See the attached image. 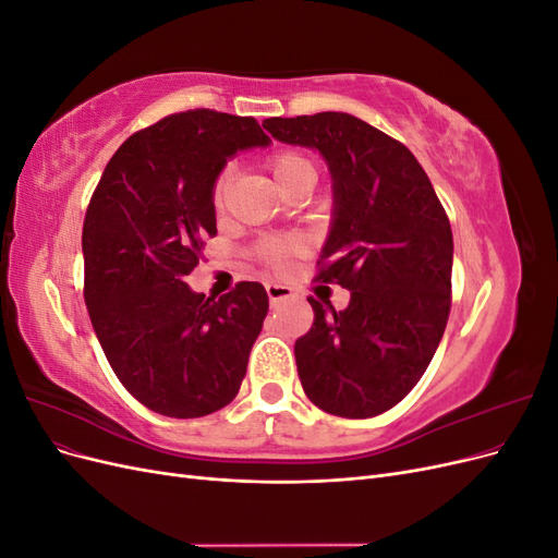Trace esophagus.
Segmentation results:
<instances>
[{
	"instance_id": "1",
	"label": "esophagus",
	"mask_w": 558,
	"mask_h": 558,
	"mask_svg": "<svg viewBox=\"0 0 558 558\" xmlns=\"http://www.w3.org/2000/svg\"><path fill=\"white\" fill-rule=\"evenodd\" d=\"M265 291H267V298H269V305H272V307H277L279 302L289 300L293 295L289 286H283V283H267Z\"/></svg>"
}]
</instances>
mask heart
Segmentation results:
<instances>
[{
  "label": "heart",
  "mask_w": 558,
  "mask_h": 558,
  "mask_svg": "<svg viewBox=\"0 0 558 558\" xmlns=\"http://www.w3.org/2000/svg\"><path fill=\"white\" fill-rule=\"evenodd\" d=\"M265 165H267V172H269V177H272L277 189H283V185L289 181H295V179H302V177L314 179L312 162L305 156L295 154V150H279V154L269 156ZM230 183H232V170H230V167H226V170H221V174L216 177V181L211 185V205L216 209L223 207V199L228 195ZM298 248H300L298 240H269L260 246V256L267 263L281 265Z\"/></svg>",
  "instance_id": "obj_1"
}]
</instances>
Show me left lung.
<instances>
[{
	"instance_id": "8db88e82",
	"label": "left lung",
	"mask_w": 558,
	"mask_h": 558,
	"mask_svg": "<svg viewBox=\"0 0 558 558\" xmlns=\"http://www.w3.org/2000/svg\"><path fill=\"white\" fill-rule=\"evenodd\" d=\"M275 140L307 146L332 177V223L316 279L351 291L295 342L307 398L328 414L367 418L408 396L433 361L451 307L453 240L424 167L361 118L324 111L267 118Z\"/></svg>"
}]
</instances>
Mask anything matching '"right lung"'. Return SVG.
Returning <instances> with one entry per match:
<instances>
[{"mask_svg":"<svg viewBox=\"0 0 558 558\" xmlns=\"http://www.w3.org/2000/svg\"><path fill=\"white\" fill-rule=\"evenodd\" d=\"M269 137L251 116L191 109L116 150L83 221L86 307L105 356L148 410L207 416L238 396L267 314L258 281L205 298L183 279L216 234L211 185Z\"/></svg>","mask_w":558,"mask_h":558,"instance_id":"1","label":"right lung"}]
</instances>
